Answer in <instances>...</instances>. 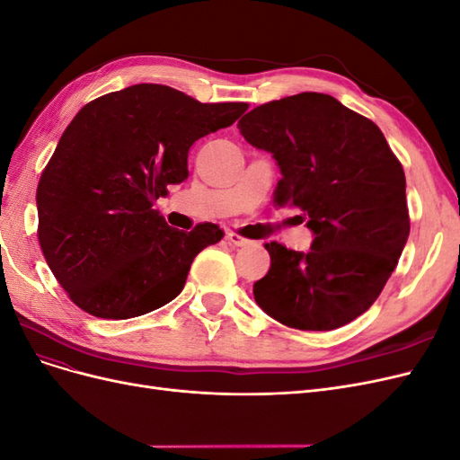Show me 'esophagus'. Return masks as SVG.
<instances>
[{"label":"esophagus","instance_id":"obj_1","mask_svg":"<svg viewBox=\"0 0 460 460\" xmlns=\"http://www.w3.org/2000/svg\"><path fill=\"white\" fill-rule=\"evenodd\" d=\"M226 240L230 245H235V247H245V245H252L253 242L243 238V235H240L238 232H228L226 234Z\"/></svg>","mask_w":460,"mask_h":460}]
</instances>
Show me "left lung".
<instances>
[{"label": "left lung", "mask_w": 460, "mask_h": 460, "mask_svg": "<svg viewBox=\"0 0 460 460\" xmlns=\"http://www.w3.org/2000/svg\"><path fill=\"white\" fill-rule=\"evenodd\" d=\"M238 128L280 166L274 207L301 208L314 232L307 253L264 245L270 269L253 286L257 305L297 330L349 324L378 299L409 238L399 159L370 119L326 93L262 103Z\"/></svg>", "instance_id": "left-lung-1"}]
</instances>
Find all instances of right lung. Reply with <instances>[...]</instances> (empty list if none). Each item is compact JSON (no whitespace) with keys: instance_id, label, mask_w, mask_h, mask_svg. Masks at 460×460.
I'll list each match as a JSON object with an SVG mask.
<instances>
[{"instance_id":"1","label":"right lung","mask_w":460,"mask_h":460,"mask_svg":"<svg viewBox=\"0 0 460 460\" xmlns=\"http://www.w3.org/2000/svg\"><path fill=\"white\" fill-rule=\"evenodd\" d=\"M247 107L136 84L78 111L36 190L41 253L76 307L124 320L184 289L193 259L225 232L213 222L176 230L153 203L188 178L193 142L230 127Z\"/></svg>"}]
</instances>
